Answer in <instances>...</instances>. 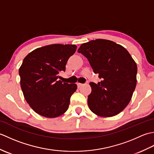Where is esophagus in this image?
<instances>
[{
	"label": "esophagus",
	"mask_w": 154,
	"mask_h": 154,
	"mask_svg": "<svg viewBox=\"0 0 154 154\" xmlns=\"http://www.w3.org/2000/svg\"><path fill=\"white\" fill-rule=\"evenodd\" d=\"M77 87H79V88L81 86L83 85V84H82V83H77Z\"/></svg>",
	"instance_id": "1"
}]
</instances>
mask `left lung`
Segmentation results:
<instances>
[{
    "label": "left lung",
    "mask_w": 154,
    "mask_h": 154,
    "mask_svg": "<svg viewBox=\"0 0 154 154\" xmlns=\"http://www.w3.org/2000/svg\"><path fill=\"white\" fill-rule=\"evenodd\" d=\"M102 79L88 96L90 110L98 116H115L125 109L136 86L137 65L125 48L110 40L97 39L83 44L78 50Z\"/></svg>",
    "instance_id": "obj_1"
}]
</instances>
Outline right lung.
I'll use <instances>...</instances> for the list:
<instances>
[{"label": "right lung", "instance_id": "obj_1", "mask_svg": "<svg viewBox=\"0 0 154 154\" xmlns=\"http://www.w3.org/2000/svg\"><path fill=\"white\" fill-rule=\"evenodd\" d=\"M75 45L51 44L28 54L19 69L20 86L26 102L35 112L55 118L66 112L77 85L62 82L59 75L76 51Z\"/></svg>", "mask_w": 154, "mask_h": 154}]
</instances>
